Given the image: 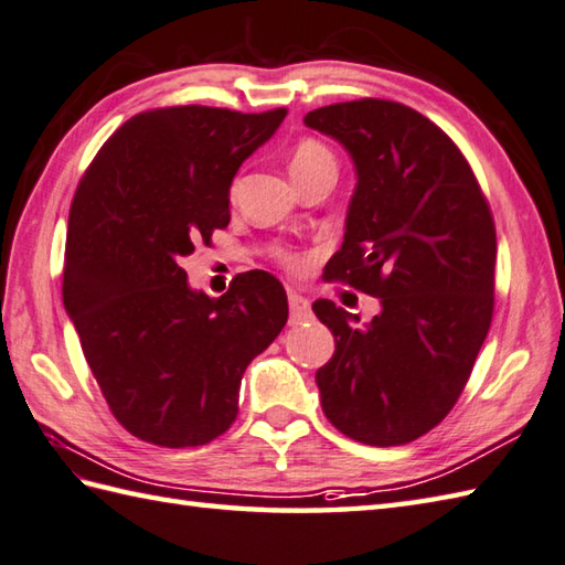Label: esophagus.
<instances>
[{
  "label": "esophagus",
  "mask_w": 565,
  "mask_h": 565,
  "mask_svg": "<svg viewBox=\"0 0 565 565\" xmlns=\"http://www.w3.org/2000/svg\"><path fill=\"white\" fill-rule=\"evenodd\" d=\"M287 299H290V321L292 323H302V321L311 319V305H309L307 297L290 292V295H287Z\"/></svg>",
  "instance_id": "obj_1"
}]
</instances>
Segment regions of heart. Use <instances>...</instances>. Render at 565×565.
Wrapping results in <instances>:
<instances>
[{"instance_id": "obj_1", "label": "heart", "mask_w": 565, "mask_h": 565, "mask_svg": "<svg viewBox=\"0 0 565 565\" xmlns=\"http://www.w3.org/2000/svg\"><path fill=\"white\" fill-rule=\"evenodd\" d=\"M290 169L295 173V179L309 177V173L321 171V169H335V157L329 147H326L317 137H305L292 147V157H290ZM275 256L282 263V266H299V256L290 254V250L278 248Z\"/></svg>"}]
</instances>
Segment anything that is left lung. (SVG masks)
Instances as JSON below:
<instances>
[{"label": "left lung", "mask_w": 565, "mask_h": 565, "mask_svg": "<svg viewBox=\"0 0 565 565\" xmlns=\"http://www.w3.org/2000/svg\"><path fill=\"white\" fill-rule=\"evenodd\" d=\"M305 125L341 142L358 173L323 278L382 302L365 326L331 299L311 307L335 338L317 372L321 408L358 443L406 445L452 411L491 329V207L459 147L404 104H333Z\"/></svg>", "instance_id": "8db88e82"}]
</instances>
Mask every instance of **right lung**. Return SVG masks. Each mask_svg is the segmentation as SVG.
Instances as JSON below:
<instances>
[{"instance_id":"right-lung-1","label":"right lung","mask_w":565,"mask_h":565,"mask_svg":"<svg viewBox=\"0 0 565 565\" xmlns=\"http://www.w3.org/2000/svg\"><path fill=\"white\" fill-rule=\"evenodd\" d=\"M285 108L171 106L137 113L84 171L70 207L62 302L113 416L159 447L230 430L244 370L287 323L285 287L239 273L217 299L181 258L230 224L236 171Z\"/></svg>"}]
</instances>
